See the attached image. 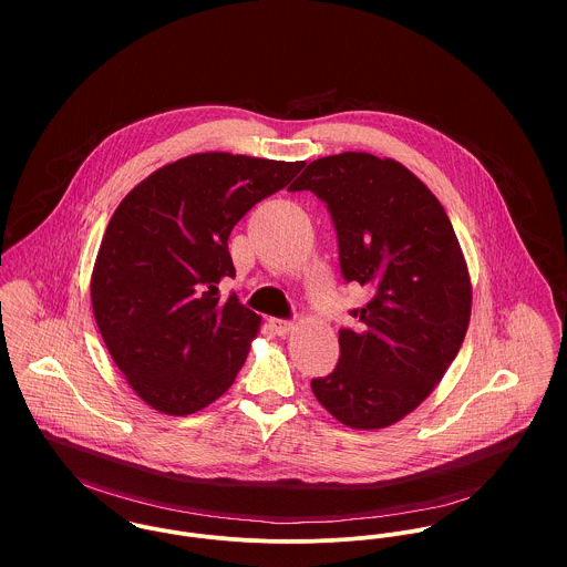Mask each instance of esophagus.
Segmentation results:
<instances>
[{
	"label": "esophagus",
	"mask_w": 567,
	"mask_h": 567,
	"mask_svg": "<svg viewBox=\"0 0 567 567\" xmlns=\"http://www.w3.org/2000/svg\"><path fill=\"white\" fill-rule=\"evenodd\" d=\"M270 327L279 333V336H284V333H288L295 323L292 321H286V319H270Z\"/></svg>",
	"instance_id": "1"
}]
</instances>
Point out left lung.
I'll use <instances>...</instances> for the list:
<instances>
[{
	"label": "left lung",
	"instance_id": "left-lung-1",
	"mask_svg": "<svg viewBox=\"0 0 567 567\" xmlns=\"http://www.w3.org/2000/svg\"><path fill=\"white\" fill-rule=\"evenodd\" d=\"M327 207L347 284L373 290L340 329L336 369L312 380L344 425L386 427L421 404L456 358L472 315L467 264L436 196L402 163L342 153L288 187Z\"/></svg>",
	"mask_w": 567,
	"mask_h": 567
}]
</instances>
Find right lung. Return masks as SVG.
Listing matches in <instances>:
<instances>
[{
    "label": "right lung",
    "instance_id": "obj_1",
    "mask_svg": "<svg viewBox=\"0 0 567 567\" xmlns=\"http://www.w3.org/2000/svg\"><path fill=\"white\" fill-rule=\"evenodd\" d=\"M306 163L203 153L142 181L100 244L91 306L133 391L165 414L218 400L243 369L259 317L218 286L236 277L229 236Z\"/></svg>",
    "mask_w": 567,
    "mask_h": 567
}]
</instances>
